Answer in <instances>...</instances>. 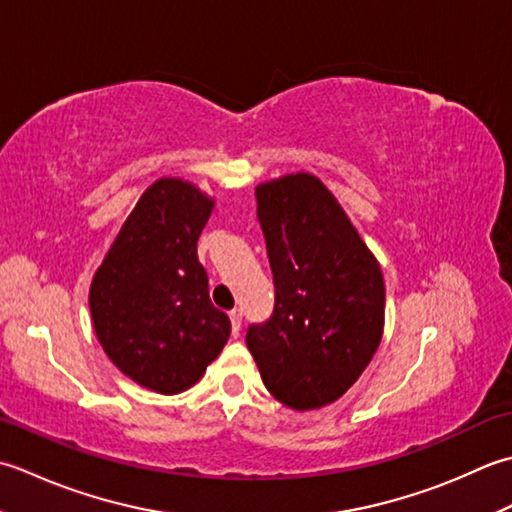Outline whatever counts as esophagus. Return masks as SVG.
<instances>
[{"instance_id":"esophagus-1","label":"esophagus","mask_w":512,"mask_h":512,"mask_svg":"<svg viewBox=\"0 0 512 512\" xmlns=\"http://www.w3.org/2000/svg\"><path fill=\"white\" fill-rule=\"evenodd\" d=\"M229 320H232V333H234V336H238V333H241V325H243L241 309H232V311H229Z\"/></svg>"}]
</instances>
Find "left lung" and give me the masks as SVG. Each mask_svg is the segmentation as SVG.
<instances>
[{
	"mask_svg": "<svg viewBox=\"0 0 512 512\" xmlns=\"http://www.w3.org/2000/svg\"><path fill=\"white\" fill-rule=\"evenodd\" d=\"M276 305L247 329V349L278 402L314 411L347 393L384 331L380 263L318 176L256 187Z\"/></svg>",
	"mask_w": 512,
	"mask_h": 512,
	"instance_id": "1",
	"label": "left lung"
}]
</instances>
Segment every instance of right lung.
<instances>
[{"mask_svg":"<svg viewBox=\"0 0 512 512\" xmlns=\"http://www.w3.org/2000/svg\"><path fill=\"white\" fill-rule=\"evenodd\" d=\"M212 210L214 198L194 183L163 176L141 194L92 276L90 316L103 351L163 395L201 380L232 331L196 254Z\"/></svg>","mask_w":512,"mask_h":512,"instance_id":"1","label":"right lung"}]
</instances>
